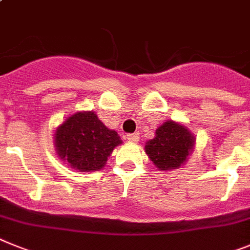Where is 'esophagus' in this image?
Listing matches in <instances>:
<instances>
[{"instance_id": "34e87169", "label": "esophagus", "mask_w": 250, "mask_h": 250, "mask_svg": "<svg viewBox=\"0 0 250 250\" xmlns=\"http://www.w3.org/2000/svg\"><path fill=\"white\" fill-rule=\"evenodd\" d=\"M127 140L129 141V142H137V141L140 140V137H138L137 133H131L127 134Z\"/></svg>"}]
</instances>
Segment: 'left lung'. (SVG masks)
<instances>
[{
	"label": "left lung",
	"instance_id": "1",
	"mask_svg": "<svg viewBox=\"0 0 250 250\" xmlns=\"http://www.w3.org/2000/svg\"><path fill=\"white\" fill-rule=\"evenodd\" d=\"M195 138L186 127L167 121L156 131V137L146 145V153L160 170H172L186 161L194 148Z\"/></svg>",
	"mask_w": 250,
	"mask_h": 250
}]
</instances>
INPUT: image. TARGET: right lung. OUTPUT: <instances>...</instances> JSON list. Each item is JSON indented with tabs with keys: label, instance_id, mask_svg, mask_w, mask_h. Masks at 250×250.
Returning <instances> with one entry per match:
<instances>
[{
	"label": "right lung",
	"instance_id": "add662e5",
	"mask_svg": "<svg viewBox=\"0 0 250 250\" xmlns=\"http://www.w3.org/2000/svg\"><path fill=\"white\" fill-rule=\"evenodd\" d=\"M119 143L117 132L108 129L93 112L75 113L55 133L58 155L79 171L101 170Z\"/></svg>",
	"mask_w": 250,
	"mask_h": 250
}]
</instances>
